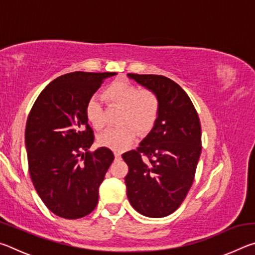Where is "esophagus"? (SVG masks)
Masks as SVG:
<instances>
[{"instance_id":"34e87169","label":"esophagus","mask_w":255,"mask_h":255,"mask_svg":"<svg viewBox=\"0 0 255 255\" xmlns=\"http://www.w3.org/2000/svg\"><path fill=\"white\" fill-rule=\"evenodd\" d=\"M115 157L117 158V159H119L120 157H122V154H120L119 152H115Z\"/></svg>"}]
</instances>
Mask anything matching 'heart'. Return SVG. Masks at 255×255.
<instances>
[{
	"label": "heart",
	"instance_id": "obj_1",
	"mask_svg": "<svg viewBox=\"0 0 255 255\" xmlns=\"http://www.w3.org/2000/svg\"><path fill=\"white\" fill-rule=\"evenodd\" d=\"M102 96L108 103L122 108L119 124L123 125L100 133L98 141L101 146L122 150L132 143L135 137L133 128L138 135H145L152 130L159 111L158 98L153 91L139 90L128 81L118 79L107 86ZM85 117L93 128H102V111L96 98L86 102Z\"/></svg>",
	"mask_w": 255,
	"mask_h": 255
}]
</instances>
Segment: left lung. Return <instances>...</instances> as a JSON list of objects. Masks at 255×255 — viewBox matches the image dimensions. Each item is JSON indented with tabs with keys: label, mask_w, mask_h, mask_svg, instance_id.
I'll return each instance as SVG.
<instances>
[{
	"label": "left lung",
	"mask_w": 255,
	"mask_h": 255,
	"mask_svg": "<svg viewBox=\"0 0 255 255\" xmlns=\"http://www.w3.org/2000/svg\"><path fill=\"white\" fill-rule=\"evenodd\" d=\"M127 75L153 91L159 101L152 130L136 150L123 154L129 167L125 178L127 197L133 209L146 217H165L182 204L195 179L201 153L199 117L174 81L163 75Z\"/></svg>",
	"instance_id": "left-lung-1"
}]
</instances>
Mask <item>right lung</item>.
<instances>
[{
  "label": "right lung",
  "instance_id": "add662e5",
  "mask_svg": "<svg viewBox=\"0 0 255 255\" xmlns=\"http://www.w3.org/2000/svg\"><path fill=\"white\" fill-rule=\"evenodd\" d=\"M117 73L73 72L42 90L30 111L24 143L34 189L51 213L77 219L96 208L99 187L114 153L99 147L91 153L92 128L85 106L103 81Z\"/></svg>",
  "mask_w": 255,
  "mask_h": 255
}]
</instances>
